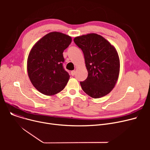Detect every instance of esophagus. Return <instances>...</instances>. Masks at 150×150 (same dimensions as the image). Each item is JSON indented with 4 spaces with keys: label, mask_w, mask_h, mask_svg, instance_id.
<instances>
[{
    "label": "esophagus",
    "mask_w": 150,
    "mask_h": 150,
    "mask_svg": "<svg viewBox=\"0 0 150 150\" xmlns=\"http://www.w3.org/2000/svg\"><path fill=\"white\" fill-rule=\"evenodd\" d=\"M75 70L71 71V75H72V76H74V75H75Z\"/></svg>",
    "instance_id": "34e87169"
}]
</instances>
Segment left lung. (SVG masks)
Segmentation results:
<instances>
[{
	"label": "left lung",
	"mask_w": 150,
	"mask_h": 150,
	"mask_svg": "<svg viewBox=\"0 0 150 150\" xmlns=\"http://www.w3.org/2000/svg\"><path fill=\"white\" fill-rule=\"evenodd\" d=\"M74 41L83 52L88 72L80 82L83 91L98 98L109 93L119 77L120 61L114 47L100 35L92 33L78 36Z\"/></svg>",
	"instance_id": "8db88e82"
}]
</instances>
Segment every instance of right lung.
<instances>
[{
    "mask_svg": "<svg viewBox=\"0 0 150 150\" xmlns=\"http://www.w3.org/2000/svg\"><path fill=\"white\" fill-rule=\"evenodd\" d=\"M72 42L69 36L51 32L31 50L27 60L30 80L34 87L46 96H53L65 88L70 76L63 67V52Z\"/></svg>",
    "mask_w": 150,
    "mask_h": 150,
    "instance_id": "1",
    "label": "right lung"
}]
</instances>
